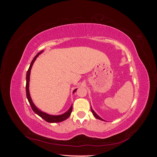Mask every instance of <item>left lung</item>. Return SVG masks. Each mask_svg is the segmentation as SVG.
<instances>
[{"label":"left lung","instance_id":"8db88e82","mask_svg":"<svg viewBox=\"0 0 157 157\" xmlns=\"http://www.w3.org/2000/svg\"><path fill=\"white\" fill-rule=\"evenodd\" d=\"M91 111H92V113L94 114V117H96V118H98V119H99V120H101V121H104V120H103V119H102V118H101V117H99V116H98V115H97V114H96V113H95V112H94V111L93 110V109H92V108H91Z\"/></svg>","mask_w":157,"mask_h":157}]
</instances>
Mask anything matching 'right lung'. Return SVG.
Wrapping results in <instances>:
<instances>
[{
  "instance_id": "right-lung-1",
  "label": "right lung",
  "mask_w": 157,
  "mask_h": 157,
  "mask_svg": "<svg viewBox=\"0 0 157 157\" xmlns=\"http://www.w3.org/2000/svg\"><path fill=\"white\" fill-rule=\"evenodd\" d=\"M43 52V50L40 51V52H39L38 53L34 58H33V59L32 60L31 63V65L29 66V69H28L27 72V75H26V95H27V98L28 99V101H29V103L30 104V105L33 109V111H34L36 114H37L38 115H39V117H40L41 118H43L44 120H45L46 122H51V123H54V122H62L65 120L67 119V118H68L69 117V116L71 115V112H72V110H73V105H71V107H70V109H69V110L65 113L64 114H63V115H48V114H47L46 113H44L41 111L40 110H39V109H38L35 105V104L33 103V102L32 101V99L31 98V96H30V94H29V77H30V73H31V67L33 66V63H34V61H35L36 58H37V56H39L40 54H41L42 52ZM77 89H75L74 91H73V93L77 90Z\"/></svg>"
}]
</instances>
